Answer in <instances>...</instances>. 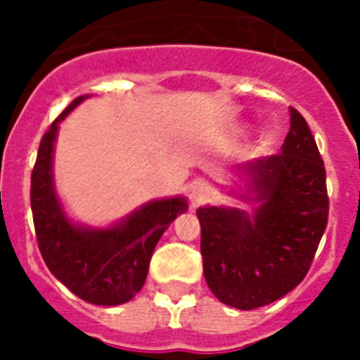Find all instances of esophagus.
Masks as SVG:
<instances>
[{
    "label": "esophagus",
    "mask_w": 360,
    "mask_h": 360,
    "mask_svg": "<svg viewBox=\"0 0 360 360\" xmlns=\"http://www.w3.org/2000/svg\"><path fill=\"white\" fill-rule=\"evenodd\" d=\"M209 192H211V188H209L207 183H203V181H198V183H194L191 188V200L194 205H200V203L205 202V198L209 196Z\"/></svg>",
    "instance_id": "1"
}]
</instances>
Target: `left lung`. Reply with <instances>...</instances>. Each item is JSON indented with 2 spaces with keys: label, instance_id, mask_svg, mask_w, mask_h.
Listing matches in <instances>:
<instances>
[{
  "label": "left lung",
  "instance_id": "obj_1",
  "mask_svg": "<svg viewBox=\"0 0 360 360\" xmlns=\"http://www.w3.org/2000/svg\"><path fill=\"white\" fill-rule=\"evenodd\" d=\"M282 153L233 168L257 203L254 214L200 207L209 290L239 310L271 304L301 284L329 219L325 166L310 127L290 108Z\"/></svg>",
  "mask_w": 360,
  "mask_h": 360
}]
</instances>
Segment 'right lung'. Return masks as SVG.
<instances>
[{
  "mask_svg": "<svg viewBox=\"0 0 360 360\" xmlns=\"http://www.w3.org/2000/svg\"><path fill=\"white\" fill-rule=\"evenodd\" d=\"M84 98H75L42 136L31 172V211L50 273L84 301L115 307L130 301L146 284L153 250L177 214L185 213L186 200H155L104 230L72 224L56 196L52 158L59 121Z\"/></svg>",
  "mask_w": 360,
  "mask_h": 360,
  "instance_id": "1",
  "label": "right lung"
}]
</instances>
